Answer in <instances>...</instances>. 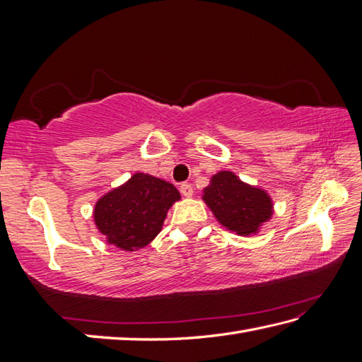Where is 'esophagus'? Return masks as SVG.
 <instances>
[{
  "instance_id": "esophagus-1",
  "label": "esophagus",
  "mask_w": 362,
  "mask_h": 362,
  "mask_svg": "<svg viewBox=\"0 0 362 362\" xmlns=\"http://www.w3.org/2000/svg\"><path fill=\"white\" fill-rule=\"evenodd\" d=\"M180 193L185 197H191V196H193V187H191L189 183H182Z\"/></svg>"
}]
</instances>
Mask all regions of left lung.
I'll use <instances>...</instances> for the list:
<instances>
[{
  "label": "left lung",
  "instance_id": "obj_1",
  "mask_svg": "<svg viewBox=\"0 0 362 362\" xmlns=\"http://www.w3.org/2000/svg\"><path fill=\"white\" fill-rule=\"evenodd\" d=\"M204 202L222 227L236 235H257L272 218V199L263 188L249 185L232 171H219L204 188Z\"/></svg>",
  "mask_w": 362,
  "mask_h": 362
}]
</instances>
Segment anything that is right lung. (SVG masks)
Wrapping results in <instances>:
<instances>
[{"label": "right lung", "mask_w": 362, "mask_h": 362, "mask_svg": "<svg viewBox=\"0 0 362 362\" xmlns=\"http://www.w3.org/2000/svg\"><path fill=\"white\" fill-rule=\"evenodd\" d=\"M179 199L180 193L173 183L135 173L122 185L98 199L95 224L107 243L134 252L146 247L161 232L168 210Z\"/></svg>", "instance_id": "right-lung-1"}]
</instances>
